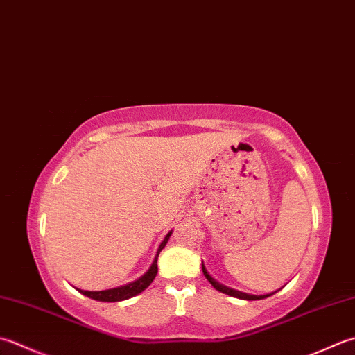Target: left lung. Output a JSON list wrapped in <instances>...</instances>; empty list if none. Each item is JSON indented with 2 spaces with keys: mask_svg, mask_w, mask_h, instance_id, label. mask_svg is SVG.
I'll return each instance as SVG.
<instances>
[{
  "mask_svg": "<svg viewBox=\"0 0 355 355\" xmlns=\"http://www.w3.org/2000/svg\"><path fill=\"white\" fill-rule=\"evenodd\" d=\"M201 269H203V274H205V277L207 279V282H209L215 289L220 291V293H223V294L231 295V297L241 298V300H261V298H266V297H269V295H272V294H274V293H270V294H266V295H251V294L241 293V291L232 289V288H227V286H225V284H221V283H218L217 280H214L212 277H211L209 274H207V270H206V268H205L203 263H201ZM275 293H277V291H275Z\"/></svg>",
  "mask_w": 355,
  "mask_h": 355,
  "instance_id": "obj_1",
  "label": "left lung"
}]
</instances>
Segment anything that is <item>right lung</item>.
Returning a JSON list of instances; mask_svg holds the SVG:
<instances>
[{
	"label": "right lung",
	"instance_id": "obj_1",
	"mask_svg": "<svg viewBox=\"0 0 355 355\" xmlns=\"http://www.w3.org/2000/svg\"><path fill=\"white\" fill-rule=\"evenodd\" d=\"M172 231L166 235L164 240L162 241V245L158 246V251L154 261H152L150 268L148 269V272L144 275H141L140 279L132 282L129 284H124V286L120 288H114V289H106V291H83L78 289L83 295H86L89 298H94V300H98V302H121V300H128L130 297H135L137 294L143 293V291L149 286V284L154 282L155 275L158 272V266H157V260H158V255L162 252V249L166 246V243H168L169 237H171Z\"/></svg>",
	"mask_w": 355,
	"mask_h": 355
}]
</instances>
